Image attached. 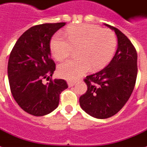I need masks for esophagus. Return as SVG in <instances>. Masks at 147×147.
Segmentation results:
<instances>
[{"label": "esophagus", "instance_id": "esophagus-1", "mask_svg": "<svg viewBox=\"0 0 147 147\" xmlns=\"http://www.w3.org/2000/svg\"><path fill=\"white\" fill-rule=\"evenodd\" d=\"M67 85L69 87H72V86H74L75 85V83H74V82H67Z\"/></svg>", "mask_w": 147, "mask_h": 147}]
</instances>
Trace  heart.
Returning a JSON list of instances; mask_svg holds the SVG:
<instances>
[{
	"label": "heart",
	"mask_w": 147,
	"mask_h": 147,
	"mask_svg": "<svg viewBox=\"0 0 147 147\" xmlns=\"http://www.w3.org/2000/svg\"><path fill=\"white\" fill-rule=\"evenodd\" d=\"M64 35L57 34L51 40L50 47L56 60L63 61L78 48V59L63 62L58 67V74L74 81L92 70H100L112 59L117 40L113 31L94 25L81 24L67 28Z\"/></svg>",
	"instance_id": "heart-1"
}]
</instances>
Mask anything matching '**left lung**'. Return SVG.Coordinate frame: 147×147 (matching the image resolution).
I'll list each match as a JSON object with an SVG mask.
<instances>
[{"label":"left lung","mask_w":147,"mask_h":147,"mask_svg":"<svg viewBox=\"0 0 147 147\" xmlns=\"http://www.w3.org/2000/svg\"><path fill=\"white\" fill-rule=\"evenodd\" d=\"M117 37L115 55L106 67L86 76L87 90L80 97L82 110L96 119H107L119 112L134 89L137 76V53L120 30L104 24Z\"/></svg>","instance_id":"left-lung-1"}]
</instances>
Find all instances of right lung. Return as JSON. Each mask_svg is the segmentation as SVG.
<instances>
[{
    "label": "right lung",
    "mask_w": 147,
    "mask_h": 147,
    "mask_svg": "<svg viewBox=\"0 0 147 147\" xmlns=\"http://www.w3.org/2000/svg\"><path fill=\"white\" fill-rule=\"evenodd\" d=\"M66 23L43 24L23 34L12 49L7 75L13 99L25 112L35 117L51 113L58 107L60 94L68 86L65 80L50 79L55 70L51 59V37Z\"/></svg>",
    "instance_id": "right-lung-1"
}]
</instances>
